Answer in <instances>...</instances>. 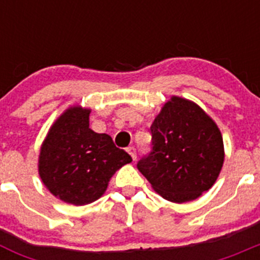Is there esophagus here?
<instances>
[{
  "label": "esophagus",
  "mask_w": 260,
  "mask_h": 260,
  "mask_svg": "<svg viewBox=\"0 0 260 260\" xmlns=\"http://www.w3.org/2000/svg\"><path fill=\"white\" fill-rule=\"evenodd\" d=\"M128 152V155L132 156L133 160H135L137 158V151H135L134 147H127V150H126Z\"/></svg>",
  "instance_id": "34e87169"
}]
</instances>
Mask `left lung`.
Here are the masks:
<instances>
[{
	"label": "left lung",
	"mask_w": 260,
	"mask_h": 260,
	"mask_svg": "<svg viewBox=\"0 0 260 260\" xmlns=\"http://www.w3.org/2000/svg\"><path fill=\"white\" fill-rule=\"evenodd\" d=\"M152 152L138 169L160 197L195 201L216 182L224 164L219 126L197 103L172 96L151 125Z\"/></svg>",
	"instance_id": "8db88e82"
}]
</instances>
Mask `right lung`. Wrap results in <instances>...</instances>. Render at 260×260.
I'll use <instances>...</instances> for the list:
<instances>
[{
	"instance_id": "1",
	"label": "right lung",
	"mask_w": 260,
	"mask_h": 260,
	"mask_svg": "<svg viewBox=\"0 0 260 260\" xmlns=\"http://www.w3.org/2000/svg\"><path fill=\"white\" fill-rule=\"evenodd\" d=\"M91 109L71 105L53 122L39 153V176L59 201L84 206L98 201L110 178L132 162L108 134L89 128Z\"/></svg>"
}]
</instances>
